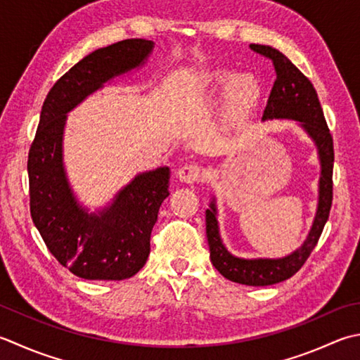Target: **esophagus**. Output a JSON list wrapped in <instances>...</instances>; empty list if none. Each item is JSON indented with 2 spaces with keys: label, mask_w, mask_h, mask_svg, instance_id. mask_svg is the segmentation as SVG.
<instances>
[{
  "label": "esophagus",
  "mask_w": 360,
  "mask_h": 360,
  "mask_svg": "<svg viewBox=\"0 0 360 360\" xmlns=\"http://www.w3.org/2000/svg\"><path fill=\"white\" fill-rule=\"evenodd\" d=\"M178 178L186 184H193V182L202 181V170L196 164H186L178 170Z\"/></svg>",
  "instance_id": "obj_1"
}]
</instances>
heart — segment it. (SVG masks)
Returning <instances> with one entry per match:
<instances>
[{
	"label": "heart",
	"instance_id": "b5f03b06",
	"mask_svg": "<svg viewBox=\"0 0 360 360\" xmlns=\"http://www.w3.org/2000/svg\"><path fill=\"white\" fill-rule=\"evenodd\" d=\"M228 72L224 70H212L202 75V82L210 84V86H220L228 79ZM259 89L255 79L250 76H238L231 82L229 87V100L231 104L236 108H246L257 98Z\"/></svg>",
	"mask_w": 360,
	"mask_h": 360
}]
</instances>
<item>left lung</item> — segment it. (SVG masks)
<instances>
[{
  "label": "left lung",
  "mask_w": 360,
  "mask_h": 360,
  "mask_svg": "<svg viewBox=\"0 0 360 360\" xmlns=\"http://www.w3.org/2000/svg\"><path fill=\"white\" fill-rule=\"evenodd\" d=\"M250 48L271 59L274 72H276V81L273 84L262 120L265 122L273 118H287L298 122L307 136L314 140L321 167L319 204H316L312 228L304 243L285 257L242 259L232 256L223 245L220 231H218L215 198L210 201V206L206 210V236L210 250V262L232 283L260 287L283 283L292 278L304 265L319 242L328 221L330 204H333L334 145L312 82L276 48L255 44L250 45Z\"/></svg>",
  "instance_id": "left-lung-1"
}]
</instances>
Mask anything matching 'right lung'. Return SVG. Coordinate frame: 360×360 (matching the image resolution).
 I'll return each instance as SVG.
<instances>
[{
	"label": "right lung",
	"mask_w": 360,
	"mask_h": 360,
	"mask_svg": "<svg viewBox=\"0 0 360 360\" xmlns=\"http://www.w3.org/2000/svg\"><path fill=\"white\" fill-rule=\"evenodd\" d=\"M154 44L128 39L95 49L48 91L27 156L31 217L49 252L76 276L122 281L146 264L170 168L137 174L108 207L89 214L68 184L62 160L67 114L114 77L143 65Z\"/></svg>",
	"instance_id": "right-lung-1"
}]
</instances>
